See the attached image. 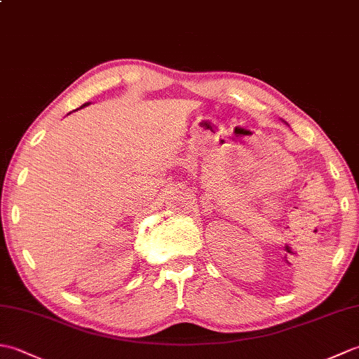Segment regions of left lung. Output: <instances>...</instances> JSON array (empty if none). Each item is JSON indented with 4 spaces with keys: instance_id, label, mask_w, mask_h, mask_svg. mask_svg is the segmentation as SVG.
<instances>
[{
    "instance_id": "left-lung-1",
    "label": "left lung",
    "mask_w": 359,
    "mask_h": 359,
    "mask_svg": "<svg viewBox=\"0 0 359 359\" xmlns=\"http://www.w3.org/2000/svg\"><path fill=\"white\" fill-rule=\"evenodd\" d=\"M282 121H284V120H282ZM284 123H285V121H284ZM285 125H288V123H285Z\"/></svg>"
}]
</instances>
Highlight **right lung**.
<instances>
[{
  "mask_svg": "<svg viewBox=\"0 0 359 359\" xmlns=\"http://www.w3.org/2000/svg\"><path fill=\"white\" fill-rule=\"evenodd\" d=\"M86 104H89V103H85V104H83V106H86ZM83 106H81V108H83Z\"/></svg>",
  "mask_w": 359,
  "mask_h": 359,
  "instance_id": "right-lung-1",
  "label": "right lung"
}]
</instances>
